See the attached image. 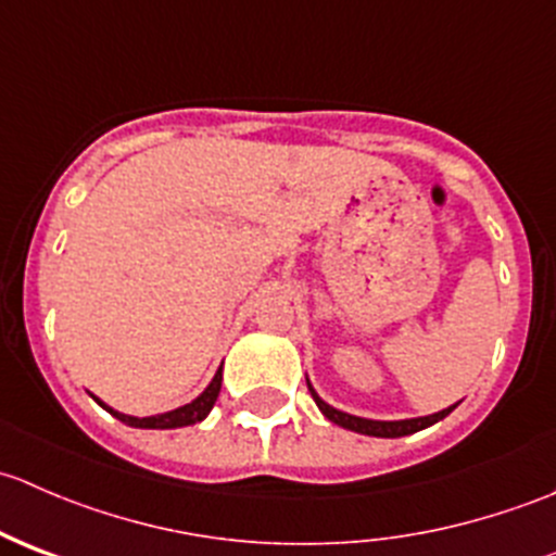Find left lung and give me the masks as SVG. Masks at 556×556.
<instances>
[{"instance_id": "left-lung-1", "label": "left lung", "mask_w": 556, "mask_h": 556, "mask_svg": "<svg viewBox=\"0 0 556 556\" xmlns=\"http://www.w3.org/2000/svg\"><path fill=\"white\" fill-rule=\"evenodd\" d=\"M306 384H309V382H306ZM309 392H312V397H314V403H317L319 412H323L325 417L330 419V422L339 425V428L355 430V433H363V435H377V439H401V435H412V433H417V430L430 428V425H435L439 419H444L446 414H452L454 408H457V403H454V406L444 408V412H439V414H430V417L395 419V422H382V419L355 417V414H346V412H339V408L328 406V403H325L323 397L314 392L312 384H309Z\"/></svg>"}]
</instances>
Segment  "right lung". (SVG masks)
Instances as JSON below:
<instances>
[{"mask_svg": "<svg viewBox=\"0 0 556 556\" xmlns=\"http://www.w3.org/2000/svg\"><path fill=\"white\" fill-rule=\"evenodd\" d=\"M220 384H223V368H217L215 379H212L210 387H206L204 392H201L195 401L185 403V406L174 408V412H166V414H155V417H131V414H121L115 412V408H110L106 403H102L97 397L99 406H104L106 412L112 414L115 419H121L123 425H131V428H144V430H172V428H185V425H195L201 422V419L206 417V414L212 412V406H215L217 395H220Z\"/></svg>", "mask_w": 556, "mask_h": 556, "instance_id": "obj_1", "label": "right lung"}]
</instances>
